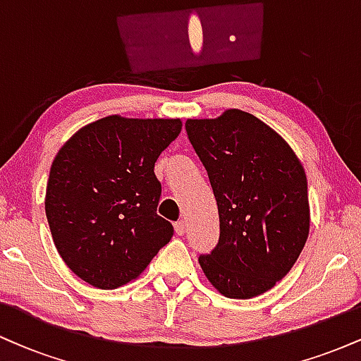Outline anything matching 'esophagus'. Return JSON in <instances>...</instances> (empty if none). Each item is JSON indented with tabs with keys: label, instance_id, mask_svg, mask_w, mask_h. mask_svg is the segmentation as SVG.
Returning a JSON list of instances; mask_svg holds the SVG:
<instances>
[{
	"label": "esophagus",
	"instance_id": "34e87169",
	"mask_svg": "<svg viewBox=\"0 0 361 361\" xmlns=\"http://www.w3.org/2000/svg\"><path fill=\"white\" fill-rule=\"evenodd\" d=\"M175 231H176L178 235H183L185 231H186V224H185V221H178V222L175 224Z\"/></svg>",
	"mask_w": 361,
	"mask_h": 361
}]
</instances>
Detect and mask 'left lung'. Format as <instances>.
Wrapping results in <instances>:
<instances>
[{
  "label": "left lung",
  "mask_w": 361,
  "mask_h": 361,
  "mask_svg": "<svg viewBox=\"0 0 361 361\" xmlns=\"http://www.w3.org/2000/svg\"><path fill=\"white\" fill-rule=\"evenodd\" d=\"M185 127L209 173L221 227L215 250L198 263L224 297L261 295L292 270L309 238L304 166L279 132L247 111L188 118Z\"/></svg>",
  "instance_id": "8db88e82"
}]
</instances>
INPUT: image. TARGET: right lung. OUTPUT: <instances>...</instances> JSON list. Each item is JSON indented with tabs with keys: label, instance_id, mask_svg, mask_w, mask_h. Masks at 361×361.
<instances>
[{
	"label": "right lung",
	"instance_id": "add662e5",
	"mask_svg": "<svg viewBox=\"0 0 361 361\" xmlns=\"http://www.w3.org/2000/svg\"><path fill=\"white\" fill-rule=\"evenodd\" d=\"M180 118L109 115L81 127L52 161L45 215L62 261L102 290L135 280L169 243L156 214L154 163L181 132Z\"/></svg>",
	"mask_w": 361,
	"mask_h": 361
}]
</instances>
